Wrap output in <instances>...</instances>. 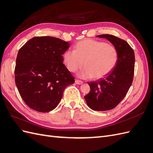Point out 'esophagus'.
I'll return each instance as SVG.
<instances>
[{
    "label": "esophagus",
    "instance_id": "34e87169",
    "mask_svg": "<svg viewBox=\"0 0 153 153\" xmlns=\"http://www.w3.org/2000/svg\"><path fill=\"white\" fill-rule=\"evenodd\" d=\"M83 83V82L82 81H81V80H75V84H78V85H80V84H82Z\"/></svg>",
    "mask_w": 153,
    "mask_h": 153
}]
</instances>
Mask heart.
I'll return each instance as SVG.
<instances>
[{
  "label": "heart",
  "mask_w": 153,
  "mask_h": 153,
  "mask_svg": "<svg viewBox=\"0 0 153 153\" xmlns=\"http://www.w3.org/2000/svg\"><path fill=\"white\" fill-rule=\"evenodd\" d=\"M119 59L118 50L103 41L85 39L77 43L75 50L69 49L64 54V61L69 71L75 72L83 65L78 74L82 78H103L112 71Z\"/></svg>",
  "instance_id": "obj_1"
}]
</instances>
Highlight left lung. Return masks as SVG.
<instances>
[{
	"mask_svg": "<svg viewBox=\"0 0 153 153\" xmlns=\"http://www.w3.org/2000/svg\"><path fill=\"white\" fill-rule=\"evenodd\" d=\"M97 37L108 39L119 52L118 62L113 71L98 81L88 82L91 91L84 96L88 106L92 110L106 111L113 109L121 102L131 85L135 53L126 41L116 36L102 34Z\"/></svg>",
	"mask_w": 153,
	"mask_h": 153,
	"instance_id": "8db88e82",
	"label": "left lung"
}]
</instances>
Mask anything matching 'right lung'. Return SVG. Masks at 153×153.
Masks as SVG:
<instances>
[{"mask_svg": "<svg viewBox=\"0 0 153 153\" xmlns=\"http://www.w3.org/2000/svg\"><path fill=\"white\" fill-rule=\"evenodd\" d=\"M69 43L50 36L34 37L18 51L15 83L26 105L39 112L56 108L75 78L63 64Z\"/></svg>", "mask_w": 153, "mask_h": 153, "instance_id": "1", "label": "right lung"}]
</instances>
